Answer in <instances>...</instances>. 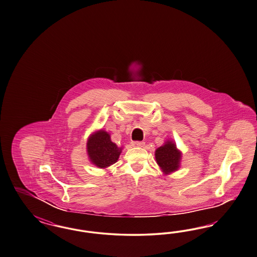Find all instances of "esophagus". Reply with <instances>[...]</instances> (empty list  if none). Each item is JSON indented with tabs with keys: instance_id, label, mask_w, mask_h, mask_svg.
<instances>
[{
	"instance_id": "obj_1",
	"label": "esophagus",
	"mask_w": 257,
	"mask_h": 257,
	"mask_svg": "<svg viewBox=\"0 0 257 257\" xmlns=\"http://www.w3.org/2000/svg\"><path fill=\"white\" fill-rule=\"evenodd\" d=\"M133 145L135 147H143L145 145V142H143V141H134Z\"/></svg>"
}]
</instances>
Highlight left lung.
<instances>
[{
    "label": "left lung",
    "instance_id": "left-lung-1",
    "mask_svg": "<svg viewBox=\"0 0 257 257\" xmlns=\"http://www.w3.org/2000/svg\"><path fill=\"white\" fill-rule=\"evenodd\" d=\"M181 157L182 153L171 140H167L163 146L156 149V162L165 174H170L179 169Z\"/></svg>",
    "mask_w": 257,
    "mask_h": 257
}]
</instances>
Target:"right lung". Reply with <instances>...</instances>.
<instances>
[{
  "label": "right lung",
  "mask_w": 257,
  "mask_h": 257,
  "mask_svg": "<svg viewBox=\"0 0 257 257\" xmlns=\"http://www.w3.org/2000/svg\"><path fill=\"white\" fill-rule=\"evenodd\" d=\"M86 151L91 163L98 168L105 169L117 162L121 148L111 141L108 133L100 130L88 138Z\"/></svg>",
  "instance_id": "right-lung-1"
}]
</instances>
